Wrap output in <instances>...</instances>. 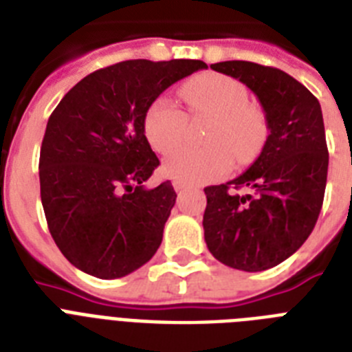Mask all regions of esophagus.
<instances>
[{"label":"esophagus","instance_id":"34e87169","mask_svg":"<svg viewBox=\"0 0 352 352\" xmlns=\"http://www.w3.org/2000/svg\"><path fill=\"white\" fill-rule=\"evenodd\" d=\"M173 187H174V190H176V192H182V190L187 189V184H185V182H179V179H174Z\"/></svg>","mask_w":352,"mask_h":352}]
</instances>
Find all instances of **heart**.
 Instances as JSON below:
<instances>
[{
  "instance_id": "b5f03b06",
  "label": "heart",
  "mask_w": 352,
  "mask_h": 352,
  "mask_svg": "<svg viewBox=\"0 0 352 352\" xmlns=\"http://www.w3.org/2000/svg\"><path fill=\"white\" fill-rule=\"evenodd\" d=\"M182 96L192 116L210 118L204 143L207 147H184L168 156L163 170L168 178L185 184H205L229 173L232 158L245 165L258 156L267 140L265 112L249 103V92L241 81L225 74L194 76L182 87ZM187 116L176 101L160 96L145 114V136L160 154H170L185 138Z\"/></svg>"
}]
</instances>
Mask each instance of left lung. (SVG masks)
I'll return each mask as SVG.
<instances>
[{"mask_svg":"<svg viewBox=\"0 0 352 352\" xmlns=\"http://www.w3.org/2000/svg\"><path fill=\"white\" fill-rule=\"evenodd\" d=\"M210 69L254 92L269 136L245 173L205 187V243L225 265L265 271L294 254L318 220L329 167L322 107L300 81L274 67L221 61ZM240 188L248 192L236 193Z\"/></svg>","mask_w":352,"mask_h":352,"instance_id":"8db88e82","label":"left lung"}]
</instances>
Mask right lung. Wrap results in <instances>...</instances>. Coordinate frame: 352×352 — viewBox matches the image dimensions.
Instances as JSON below:
<instances>
[{"label":"right lung","mask_w":352,"mask_h":352,"mask_svg":"<svg viewBox=\"0 0 352 352\" xmlns=\"http://www.w3.org/2000/svg\"><path fill=\"white\" fill-rule=\"evenodd\" d=\"M199 60H129L85 76L50 114L39 153V189L49 230L80 271L127 276L158 251L176 192L147 189L160 165L145 136V114Z\"/></svg>","instance_id":"right-lung-1"}]
</instances>
